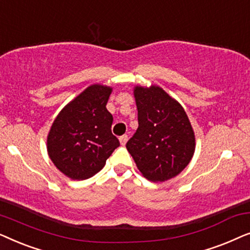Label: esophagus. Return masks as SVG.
<instances>
[{"label": "esophagus", "instance_id": "obj_1", "mask_svg": "<svg viewBox=\"0 0 250 250\" xmlns=\"http://www.w3.org/2000/svg\"><path fill=\"white\" fill-rule=\"evenodd\" d=\"M127 140H128V136L124 134V135H122L121 138H119V142H121L122 146H125L126 142H127Z\"/></svg>", "mask_w": 250, "mask_h": 250}]
</instances>
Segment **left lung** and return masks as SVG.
Instances as JSON below:
<instances>
[{
    "mask_svg": "<svg viewBox=\"0 0 250 250\" xmlns=\"http://www.w3.org/2000/svg\"><path fill=\"white\" fill-rule=\"evenodd\" d=\"M133 93L139 127L126 148L146 180L165 182L179 175L192 159L193 128L180 102L160 86L136 85Z\"/></svg>",
    "mask_w": 250,
    "mask_h": 250,
    "instance_id": "left-lung-1",
    "label": "left lung"
}]
</instances>
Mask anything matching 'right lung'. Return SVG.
I'll list each match as a JSON object with an SVG mask.
<instances>
[{
  "instance_id": "1",
  "label": "right lung",
  "mask_w": 250,
  "mask_h": 250,
  "mask_svg": "<svg viewBox=\"0 0 250 250\" xmlns=\"http://www.w3.org/2000/svg\"><path fill=\"white\" fill-rule=\"evenodd\" d=\"M111 86L92 84L61 109L46 139L47 155L71 180H86L104 168L119 146L107 110Z\"/></svg>"
}]
</instances>
